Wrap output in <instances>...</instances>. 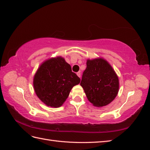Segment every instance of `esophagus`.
I'll list each match as a JSON object with an SVG mask.
<instances>
[{
  "mask_svg": "<svg viewBox=\"0 0 150 150\" xmlns=\"http://www.w3.org/2000/svg\"><path fill=\"white\" fill-rule=\"evenodd\" d=\"M76 74H77V75H78V76L79 78H81V73H80V72H78L76 73Z\"/></svg>",
  "mask_w": 150,
  "mask_h": 150,
  "instance_id": "1",
  "label": "esophagus"
}]
</instances>
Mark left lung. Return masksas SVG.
Masks as SVG:
<instances>
[{
  "label": "left lung",
  "mask_w": 150,
  "mask_h": 150,
  "mask_svg": "<svg viewBox=\"0 0 150 150\" xmlns=\"http://www.w3.org/2000/svg\"><path fill=\"white\" fill-rule=\"evenodd\" d=\"M88 100L101 107L108 105L117 95L119 79L112 66L103 58L87 59L80 83Z\"/></svg>",
  "instance_id": "8db88e82"
}]
</instances>
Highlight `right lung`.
<instances>
[{
    "mask_svg": "<svg viewBox=\"0 0 150 150\" xmlns=\"http://www.w3.org/2000/svg\"><path fill=\"white\" fill-rule=\"evenodd\" d=\"M81 79L71 67L61 56L52 58L43 62L33 79V86L36 96L48 106H61L73 86Z\"/></svg>",
    "mask_w": 150,
    "mask_h": 150,
    "instance_id": "add662e5",
    "label": "right lung"
}]
</instances>
